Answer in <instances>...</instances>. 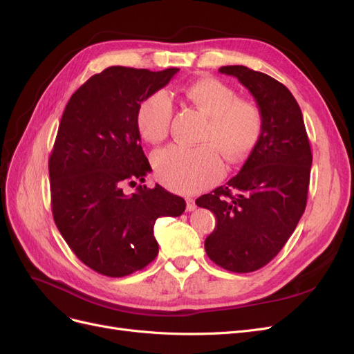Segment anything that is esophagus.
<instances>
[{
    "instance_id": "34e87169",
    "label": "esophagus",
    "mask_w": 354,
    "mask_h": 354,
    "mask_svg": "<svg viewBox=\"0 0 354 354\" xmlns=\"http://www.w3.org/2000/svg\"><path fill=\"white\" fill-rule=\"evenodd\" d=\"M196 208V203H195V199H192V198H187L186 199V209L187 211H194Z\"/></svg>"
}]
</instances>
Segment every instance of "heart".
Wrapping results in <instances>:
<instances>
[{
    "mask_svg": "<svg viewBox=\"0 0 354 354\" xmlns=\"http://www.w3.org/2000/svg\"><path fill=\"white\" fill-rule=\"evenodd\" d=\"M187 99L209 116L199 147L169 146L153 158L160 183L178 194L192 195L207 189L223 176L221 151L230 162L248 156L263 133V115L259 106L238 99L229 85L216 78H202L186 90ZM173 104L165 91H156L137 109L138 131L151 143H160L169 133Z\"/></svg>",
    "mask_w": 354,
    "mask_h": 354,
    "instance_id": "b5f03b06",
    "label": "heart"
}]
</instances>
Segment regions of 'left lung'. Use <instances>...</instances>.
<instances>
[{
	"instance_id": "8db88e82",
	"label": "left lung",
	"mask_w": 354,
	"mask_h": 354,
	"mask_svg": "<svg viewBox=\"0 0 354 354\" xmlns=\"http://www.w3.org/2000/svg\"><path fill=\"white\" fill-rule=\"evenodd\" d=\"M238 78L263 115L259 143L239 174L196 199L217 218L205 251L234 273L261 269L277 255L306 209L312 168L303 113L283 84L246 66H221Z\"/></svg>"
}]
</instances>
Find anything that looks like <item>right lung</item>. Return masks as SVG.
Here are the masks:
<instances>
[{
  "label": "right lung",
  "instance_id": "obj_1",
  "mask_svg": "<svg viewBox=\"0 0 354 354\" xmlns=\"http://www.w3.org/2000/svg\"><path fill=\"white\" fill-rule=\"evenodd\" d=\"M180 69L111 66L82 84L62 115L48 159L51 209L69 248L109 277L142 270L158 255V217L183 214V198L143 183L151 165L140 145L137 109Z\"/></svg>",
  "mask_w": 354,
  "mask_h": 354
}]
</instances>
